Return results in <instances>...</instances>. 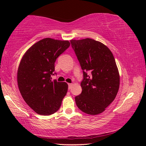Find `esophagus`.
Wrapping results in <instances>:
<instances>
[{"mask_svg":"<svg viewBox=\"0 0 146 146\" xmlns=\"http://www.w3.org/2000/svg\"><path fill=\"white\" fill-rule=\"evenodd\" d=\"M72 86H73L72 84H70V83L68 84V88H69V90H70V89L72 88Z\"/></svg>","mask_w":146,"mask_h":146,"instance_id":"1","label":"esophagus"}]
</instances>
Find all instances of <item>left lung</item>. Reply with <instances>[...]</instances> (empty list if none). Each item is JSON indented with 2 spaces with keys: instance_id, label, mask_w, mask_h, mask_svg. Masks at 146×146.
<instances>
[{
  "instance_id": "left-lung-1",
  "label": "left lung",
  "mask_w": 146,
  "mask_h": 146,
  "mask_svg": "<svg viewBox=\"0 0 146 146\" xmlns=\"http://www.w3.org/2000/svg\"><path fill=\"white\" fill-rule=\"evenodd\" d=\"M83 70L82 93L75 97L77 107L89 115L104 111L117 95L120 76L111 51L102 42L91 38L71 40Z\"/></svg>"
}]
</instances>
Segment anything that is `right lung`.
Returning <instances> with one entry per match:
<instances>
[{
  "instance_id": "right-lung-1",
  "label": "right lung",
  "mask_w": 146,
  "mask_h": 146,
  "mask_svg": "<svg viewBox=\"0 0 146 146\" xmlns=\"http://www.w3.org/2000/svg\"><path fill=\"white\" fill-rule=\"evenodd\" d=\"M70 46L68 40L46 38L30 47L22 58L17 83L24 100L35 112L50 115L57 111L67 93L66 82L52 80L56 58Z\"/></svg>"
}]
</instances>
